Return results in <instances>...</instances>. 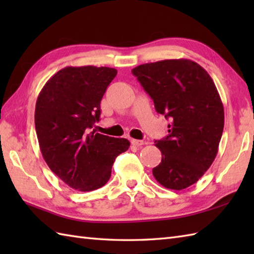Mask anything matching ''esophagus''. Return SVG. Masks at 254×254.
I'll return each mask as SVG.
<instances>
[{"label":"esophagus","mask_w":254,"mask_h":254,"mask_svg":"<svg viewBox=\"0 0 254 254\" xmlns=\"http://www.w3.org/2000/svg\"><path fill=\"white\" fill-rule=\"evenodd\" d=\"M131 143L134 146H142V145H144V141H139V139H131Z\"/></svg>","instance_id":"1"}]
</instances>
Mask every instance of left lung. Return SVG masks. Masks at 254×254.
Masks as SVG:
<instances>
[{"instance_id": "left-lung-1", "label": "left lung", "mask_w": 254, "mask_h": 254, "mask_svg": "<svg viewBox=\"0 0 254 254\" xmlns=\"http://www.w3.org/2000/svg\"><path fill=\"white\" fill-rule=\"evenodd\" d=\"M169 119L168 135L155 141L161 152L153 175L161 186L183 190L194 185L216 157L224 130V106L212 77L188 59L146 63L132 69Z\"/></svg>"}]
</instances>
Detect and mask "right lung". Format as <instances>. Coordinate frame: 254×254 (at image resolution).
I'll return each mask as SVG.
<instances>
[{
  "label": "right lung",
  "instance_id": "1",
  "mask_svg": "<svg viewBox=\"0 0 254 254\" xmlns=\"http://www.w3.org/2000/svg\"><path fill=\"white\" fill-rule=\"evenodd\" d=\"M112 67L66 66L48 80L36 102L35 127L41 154L60 179L87 192L105 186L127 138L91 131L100 118V101L116 77Z\"/></svg>",
  "mask_w": 254,
  "mask_h": 254
}]
</instances>
